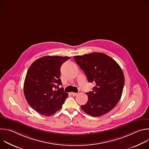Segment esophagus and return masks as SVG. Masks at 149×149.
<instances>
[{"label": "esophagus", "instance_id": "esophagus-1", "mask_svg": "<svg viewBox=\"0 0 149 149\" xmlns=\"http://www.w3.org/2000/svg\"><path fill=\"white\" fill-rule=\"evenodd\" d=\"M77 94H78V93H71V95L72 96H76V95H77Z\"/></svg>", "mask_w": 149, "mask_h": 149}]
</instances>
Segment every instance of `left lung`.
Segmentation results:
<instances>
[{
    "label": "left lung",
    "mask_w": 149,
    "mask_h": 149,
    "mask_svg": "<svg viewBox=\"0 0 149 149\" xmlns=\"http://www.w3.org/2000/svg\"><path fill=\"white\" fill-rule=\"evenodd\" d=\"M74 58L88 82L95 84L92 91L86 93L88 102L81 106L82 110L93 117L108 113L117 104L123 93L124 76L121 67L104 53L93 52Z\"/></svg>",
    "instance_id": "8db88e82"
}]
</instances>
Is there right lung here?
Instances as JSON below:
<instances>
[{
  "label": "right lung",
  "mask_w": 149,
  "mask_h": 149,
  "mask_svg": "<svg viewBox=\"0 0 149 149\" xmlns=\"http://www.w3.org/2000/svg\"><path fill=\"white\" fill-rule=\"evenodd\" d=\"M70 58L45 56L35 61L29 68L24 82V94L29 105L38 113L50 116L62 108L68 94L63 88H58L62 85L60 68Z\"/></svg>",
  "instance_id": "1"
}]
</instances>
